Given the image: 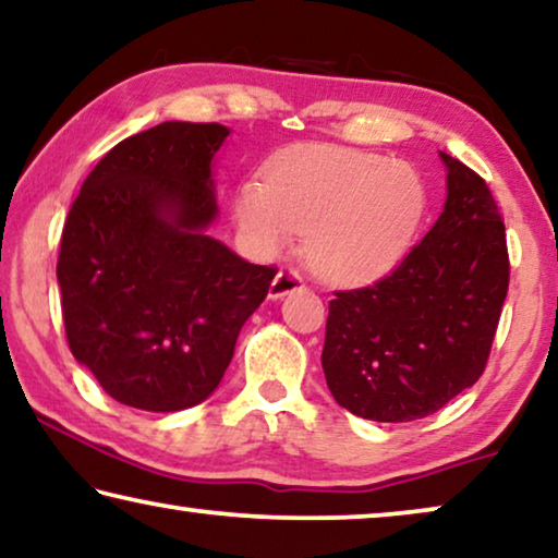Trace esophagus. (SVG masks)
<instances>
[{
  "label": "esophagus",
  "mask_w": 558,
  "mask_h": 558,
  "mask_svg": "<svg viewBox=\"0 0 558 558\" xmlns=\"http://www.w3.org/2000/svg\"><path fill=\"white\" fill-rule=\"evenodd\" d=\"M301 288H303V280H301V276H298V272L280 270L270 282L268 298H270V301H280V298L295 293V290H301Z\"/></svg>",
  "instance_id": "obj_1"
}]
</instances>
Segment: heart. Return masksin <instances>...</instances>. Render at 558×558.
<instances>
[{"label": "heart", "instance_id": "obj_1", "mask_svg": "<svg viewBox=\"0 0 558 558\" xmlns=\"http://www.w3.org/2000/svg\"><path fill=\"white\" fill-rule=\"evenodd\" d=\"M426 207V182L411 165L330 145L290 149L265 182H243L232 199L257 253L280 255L305 235L307 268L340 288L388 276L411 251Z\"/></svg>", "mask_w": 558, "mask_h": 558}]
</instances>
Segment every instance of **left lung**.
Returning a JSON list of instances; mask_svg holds the SVG:
<instances>
[{
  "instance_id": "left-lung-1",
  "label": "left lung",
  "mask_w": 558,
  "mask_h": 558,
  "mask_svg": "<svg viewBox=\"0 0 558 558\" xmlns=\"http://www.w3.org/2000/svg\"><path fill=\"white\" fill-rule=\"evenodd\" d=\"M434 228L403 263L330 301L323 373L338 405L405 423L476 384L509 290L506 228L486 182L456 157Z\"/></svg>"
}]
</instances>
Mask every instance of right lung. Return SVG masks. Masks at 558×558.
<instances>
[{"label": "right lung", "instance_id": "right-lung-1", "mask_svg": "<svg viewBox=\"0 0 558 558\" xmlns=\"http://www.w3.org/2000/svg\"><path fill=\"white\" fill-rule=\"evenodd\" d=\"M218 122H162L114 145L62 230L57 282L70 351L107 396L172 413L220 386L276 270L210 235Z\"/></svg>", "mask_w": 558, "mask_h": 558}]
</instances>
